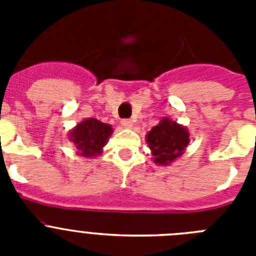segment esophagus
<instances>
[{
  "label": "esophagus",
  "instance_id": "34e87169",
  "mask_svg": "<svg viewBox=\"0 0 256 256\" xmlns=\"http://www.w3.org/2000/svg\"><path fill=\"white\" fill-rule=\"evenodd\" d=\"M122 126H124V128H132L133 126V122L130 120V119H123V120L120 122Z\"/></svg>",
  "mask_w": 256,
  "mask_h": 256
}]
</instances>
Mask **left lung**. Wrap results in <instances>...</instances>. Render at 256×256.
Returning a JSON list of instances; mask_svg holds the SVG:
<instances>
[{"instance_id": "obj_1", "label": "left lung", "mask_w": 256, "mask_h": 256, "mask_svg": "<svg viewBox=\"0 0 256 256\" xmlns=\"http://www.w3.org/2000/svg\"><path fill=\"white\" fill-rule=\"evenodd\" d=\"M154 156V162L159 165H168L180 158L190 142V133L186 126H180L169 118H162L146 136Z\"/></svg>"}]
</instances>
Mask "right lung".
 <instances>
[{
    "instance_id": "right-lung-1",
    "label": "right lung",
    "mask_w": 256,
    "mask_h": 256,
    "mask_svg": "<svg viewBox=\"0 0 256 256\" xmlns=\"http://www.w3.org/2000/svg\"><path fill=\"white\" fill-rule=\"evenodd\" d=\"M112 133V128L110 124L88 118L70 130L69 140L76 144L78 155L91 159L102 152V148Z\"/></svg>"
}]
</instances>
